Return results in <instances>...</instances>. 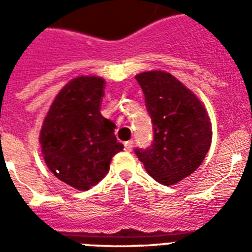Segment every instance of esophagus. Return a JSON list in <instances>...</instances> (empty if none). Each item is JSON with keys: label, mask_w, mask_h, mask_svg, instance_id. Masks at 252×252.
<instances>
[{"label": "esophagus", "mask_w": 252, "mask_h": 252, "mask_svg": "<svg viewBox=\"0 0 252 252\" xmlns=\"http://www.w3.org/2000/svg\"><path fill=\"white\" fill-rule=\"evenodd\" d=\"M132 148H133V141H132V140H128V141L125 142V150L130 153V151L132 150Z\"/></svg>", "instance_id": "obj_1"}]
</instances>
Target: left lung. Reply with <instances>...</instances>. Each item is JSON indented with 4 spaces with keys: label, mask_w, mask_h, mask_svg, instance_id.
<instances>
[{
    "label": "left lung",
    "mask_w": 252,
    "mask_h": 252,
    "mask_svg": "<svg viewBox=\"0 0 252 252\" xmlns=\"http://www.w3.org/2000/svg\"><path fill=\"white\" fill-rule=\"evenodd\" d=\"M154 127L153 145L137 158L158 183L177 184L202 164L212 142V124L202 101L174 75L150 70L135 75Z\"/></svg>",
    "instance_id": "8db88e82"
}]
</instances>
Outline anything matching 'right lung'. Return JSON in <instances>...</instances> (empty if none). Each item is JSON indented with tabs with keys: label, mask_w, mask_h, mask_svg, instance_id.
<instances>
[{
	"label": "right lung",
	"mask_w": 252,
	"mask_h": 252,
	"mask_svg": "<svg viewBox=\"0 0 252 252\" xmlns=\"http://www.w3.org/2000/svg\"><path fill=\"white\" fill-rule=\"evenodd\" d=\"M104 79L79 75L54 98L43 121L39 142L50 171L79 190L98 184L116 154L124 150L115 124L99 112Z\"/></svg>",
	"instance_id": "obj_1"
}]
</instances>
